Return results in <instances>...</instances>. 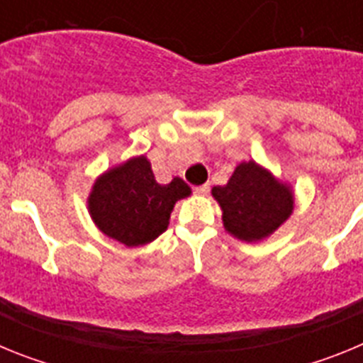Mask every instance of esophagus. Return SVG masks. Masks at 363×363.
<instances>
[{
  "mask_svg": "<svg viewBox=\"0 0 363 363\" xmlns=\"http://www.w3.org/2000/svg\"><path fill=\"white\" fill-rule=\"evenodd\" d=\"M211 187L209 184H205V185H198V187H194V192H196L198 196H205V194H209Z\"/></svg>",
  "mask_w": 363,
  "mask_h": 363,
  "instance_id": "esophagus-1",
  "label": "esophagus"
}]
</instances>
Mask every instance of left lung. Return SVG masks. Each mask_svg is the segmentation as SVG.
I'll return each instance as SVG.
<instances>
[{
    "mask_svg": "<svg viewBox=\"0 0 363 363\" xmlns=\"http://www.w3.org/2000/svg\"><path fill=\"white\" fill-rule=\"evenodd\" d=\"M213 196L223 211V227L245 242L272 234L293 213L289 187L255 162L240 163L227 185L213 187Z\"/></svg>",
    "mask_w": 363,
    "mask_h": 363,
    "instance_id": "1",
    "label": "left lung"
}]
</instances>
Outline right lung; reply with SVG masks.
Returning a JSON list of instances; mask_svg holds the SVG:
<instances>
[{"label":"right lung","mask_w":363,"mask_h":363,"mask_svg":"<svg viewBox=\"0 0 363 363\" xmlns=\"http://www.w3.org/2000/svg\"><path fill=\"white\" fill-rule=\"evenodd\" d=\"M191 194L182 178L162 185L145 156L114 167L96 179L89 213L99 230L127 247L145 245L165 233L174 203Z\"/></svg>","instance_id":"1"}]
</instances>
